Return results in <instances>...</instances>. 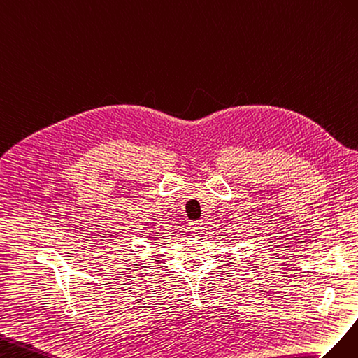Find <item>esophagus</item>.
Returning a JSON list of instances; mask_svg holds the SVG:
<instances>
[{"instance_id": "1", "label": "esophagus", "mask_w": 358, "mask_h": 358, "mask_svg": "<svg viewBox=\"0 0 358 358\" xmlns=\"http://www.w3.org/2000/svg\"><path fill=\"white\" fill-rule=\"evenodd\" d=\"M190 232L193 234V236H201V234L203 232V223L202 222H193L190 224Z\"/></svg>"}]
</instances>
